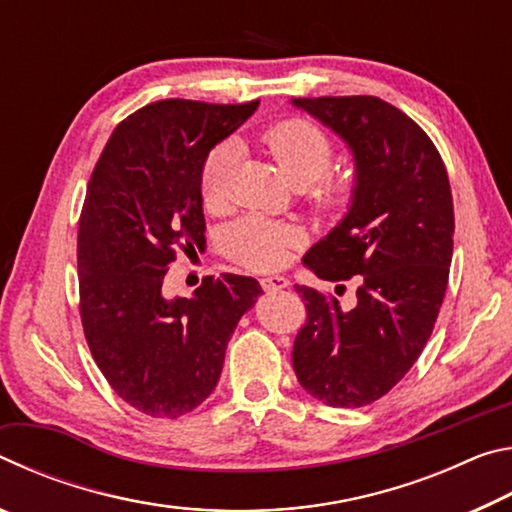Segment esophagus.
Wrapping results in <instances>:
<instances>
[{"label":"esophagus","mask_w":512,"mask_h":512,"mask_svg":"<svg viewBox=\"0 0 512 512\" xmlns=\"http://www.w3.org/2000/svg\"><path fill=\"white\" fill-rule=\"evenodd\" d=\"M259 284H262L264 291H280V289L289 287V280L282 275H271V277H262Z\"/></svg>","instance_id":"obj_1"}]
</instances>
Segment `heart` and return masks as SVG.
Listing matches in <instances>:
<instances>
[{
  "label": "heart",
  "mask_w": 512,
  "mask_h": 512,
  "mask_svg": "<svg viewBox=\"0 0 512 512\" xmlns=\"http://www.w3.org/2000/svg\"><path fill=\"white\" fill-rule=\"evenodd\" d=\"M262 144L291 183L305 187L309 203L325 214L350 205L357 176L350 169H329L334 140L325 128L302 117L282 119L262 133ZM237 164L235 142H221L207 153L201 167V201L207 210H221L230 198L232 173ZM298 230L259 214H248L223 232V253L250 271H275L287 264Z\"/></svg>",
  "instance_id": "1"
}]
</instances>
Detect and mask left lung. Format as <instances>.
<instances>
[{
	"label": "left lung",
	"mask_w": 512,
	"mask_h": 512,
	"mask_svg": "<svg viewBox=\"0 0 512 512\" xmlns=\"http://www.w3.org/2000/svg\"><path fill=\"white\" fill-rule=\"evenodd\" d=\"M293 103L339 133L357 162L350 212L302 262L320 280H359L350 311L296 287L307 318L293 341V370L316 400L359 409L411 370L436 325L454 250L452 189L431 137L384 99Z\"/></svg>",
	"instance_id": "obj_1"
}]
</instances>
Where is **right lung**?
Instances as JSON below:
<instances>
[{"mask_svg": "<svg viewBox=\"0 0 512 512\" xmlns=\"http://www.w3.org/2000/svg\"><path fill=\"white\" fill-rule=\"evenodd\" d=\"M257 103H149L117 124L94 164L76 244L83 334L112 391L151 418L176 420L207 400L262 293L255 277L232 273L207 275L192 298L162 293L178 253L205 244L207 153Z\"/></svg>", "mask_w": 512, "mask_h": 512, "instance_id": "obj_1", "label": "right lung"}]
</instances>
